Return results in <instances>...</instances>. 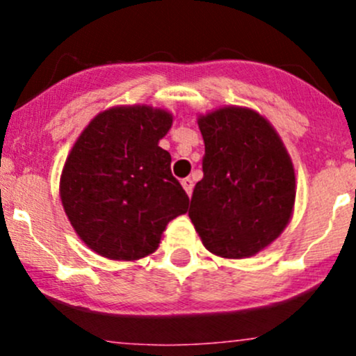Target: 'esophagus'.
<instances>
[{"label": "esophagus", "instance_id": "1", "mask_svg": "<svg viewBox=\"0 0 356 356\" xmlns=\"http://www.w3.org/2000/svg\"><path fill=\"white\" fill-rule=\"evenodd\" d=\"M182 188H184V191L188 193V196L193 195V188H195V184H193V179H182Z\"/></svg>", "mask_w": 356, "mask_h": 356}]
</instances>
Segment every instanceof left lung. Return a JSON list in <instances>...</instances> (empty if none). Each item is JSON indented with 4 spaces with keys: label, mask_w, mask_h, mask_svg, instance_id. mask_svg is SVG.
<instances>
[{
    "label": "left lung",
    "mask_w": 356,
    "mask_h": 356,
    "mask_svg": "<svg viewBox=\"0 0 356 356\" xmlns=\"http://www.w3.org/2000/svg\"><path fill=\"white\" fill-rule=\"evenodd\" d=\"M203 179L189 218L204 248L222 258L265 250L289 224L296 200L291 156L270 122L245 106L200 115Z\"/></svg>",
    "instance_id": "1"
}]
</instances>
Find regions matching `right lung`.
Masks as SVG:
<instances>
[{
    "label": "right lung",
    "mask_w": 356,
    "mask_h": 356,
    "mask_svg": "<svg viewBox=\"0 0 356 356\" xmlns=\"http://www.w3.org/2000/svg\"><path fill=\"white\" fill-rule=\"evenodd\" d=\"M170 111L113 106L96 115L68 153L60 198L81 241L110 260H139L160 246L170 220L189 198L158 146Z\"/></svg>",
    "instance_id": "1"
}]
</instances>
